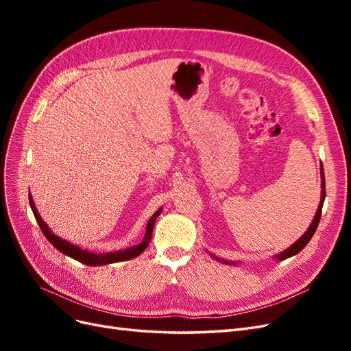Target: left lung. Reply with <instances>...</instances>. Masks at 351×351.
Instances as JSON below:
<instances>
[{"mask_svg":"<svg viewBox=\"0 0 351 351\" xmlns=\"http://www.w3.org/2000/svg\"><path fill=\"white\" fill-rule=\"evenodd\" d=\"M321 182H322V184H321V187H322L321 204H319V206H317V210H316V214H315V217H313L312 224L309 226V228H307V231L304 232V234L293 244V246H290L289 249H285L284 252H281V253H278V254H275V258H277L278 261H284V259H287V258L294 256V254H297L302 249H304L306 244L309 243L311 239L313 237L315 231H316V228H317V224H319L321 214H322V205H324V200H325V176H324V168H322V165H321ZM210 256H212V254H210ZM212 258H215V259L218 261L217 256H212ZM224 262H226L227 265H231V263L227 262V261H224ZM232 263H234V262H232Z\"/></svg>","mask_w":351,"mask_h":351,"instance_id":"8db88e82","label":"left lung"}]
</instances>
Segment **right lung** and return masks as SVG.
Segmentation results:
<instances>
[{
	"label": "right lung",
	"instance_id": "add662e5",
	"mask_svg": "<svg viewBox=\"0 0 351 351\" xmlns=\"http://www.w3.org/2000/svg\"><path fill=\"white\" fill-rule=\"evenodd\" d=\"M29 204L32 210H34V215L36 218V222L39 224L42 232H44V236L48 239V241L54 246L57 250H60L61 253L67 254V256L76 259L84 265H89V267H101V265H107V263H114V262H121V261H130L136 256H139V254L147 247V244H149L151 239H152V231H154V226H155V219L158 218V215L161 214L162 208H159L155 214L151 217V219L147 221V227H146V232H145V237L142 240V243L137 244V246L129 247V249H124V250H119V252H111V253H92L86 249H82L76 244H71L67 240H62L61 237L56 236L54 232H52L48 226L44 222V219L40 218V215L38 214L36 206H35V202L32 199V195H29Z\"/></svg>",
	"mask_w": 351,
	"mask_h": 351
}]
</instances>
